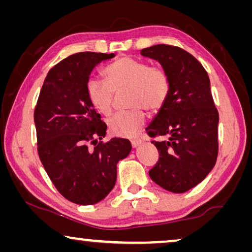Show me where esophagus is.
<instances>
[{
	"mask_svg": "<svg viewBox=\"0 0 252 252\" xmlns=\"http://www.w3.org/2000/svg\"><path fill=\"white\" fill-rule=\"evenodd\" d=\"M141 142L142 141L140 139H135V140H132L131 144H132V147H133V148H138L140 144H141Z\"/></svg>",
	"mask_w": 252,
	"mask_h": 252,
	"instance_id": "esophagus-1",
	"label": "esophagus"
}]
</instances>
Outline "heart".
Returning a JSON list of instances; mask_svg holds the SVG:
<instances>
[{"instance_id":"1","label":"heart","mask_w":252,"mask_h":252,"mask_svg":"<svg viewBox=\"0 0 252 252\" xmlns=\"http://www.w3.org/2000/svg\"><path fill=\"white\" fill-rule=\"evenodd\" d=\"M106 81L90 79L87 93L91 104L100 113L108 116L112 111L114 91H127L129 111L119 112L109 119L112 134L131 136L136 133L146 120L143 108L159 110L167 100L170 90L169 76L159 66H149L146 62L125 57L111 63L104 69Z\"/></svg>"}]
</instances>
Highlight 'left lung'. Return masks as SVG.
Listing matches in <instances>:
<instances>
[{
	"label": "left lung",
	"instance_id": "8db88e82",
	"mask_svg": "<svg viewBox=\"0 0 252 252\" xmlns=\"http://www.w3.org/2000/svg\"><path fill=\"white\" fill-rule=\"evenodd\" d=\"M141 55L156 60L169 76L167 100L146 131L159 161L149 171L158 186L173 193H183L204 180L218 156L217 111L208 73L193 55L178 46L158 44L141 50Z\"/></svg>",
	"mask_w": 252,
	"mask_h": 252
}]
</instances>
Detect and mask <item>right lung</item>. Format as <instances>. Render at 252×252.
Returning <instances> with one entry per match:
<instances>
[{"label": "right lung", "mask_w": 252, "mask_h": 252, "mask_svg": "<svg viewBox=\"0 0 252 252\" xmlns=\"http://www.w3.org/2000/svg\"><path fill=\"white\" fill-rule=\"evenodd\" d=\"M116 54L80 52L49 71L34 111L37 152L58 191L69 201L90 206L113 189L117 165L131 152L129 140L106 134V125L91 104L87 84L92 70ZM95 147L90 149L87 142Z\"/></svg>", "instance_id": "obj_1"}]
</instances>
